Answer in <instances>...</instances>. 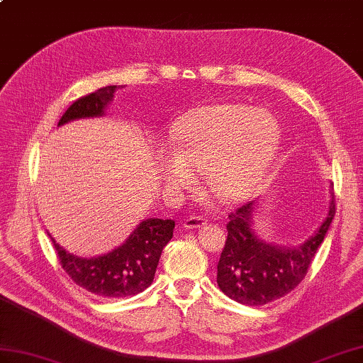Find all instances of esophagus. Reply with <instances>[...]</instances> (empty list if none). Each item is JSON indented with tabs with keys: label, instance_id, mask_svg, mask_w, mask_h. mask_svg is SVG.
I'll return each mask as SVG.
<instances>
[{
	"label": "esophagus",
	"instance_id": "esophagus-1",
	"mask_svg": "<svg viewBox=\"0 0 363 363\" xmlns=\"http://www.w3.org/2000/svg\"><path fill=\"white\" fill-rule=\"evenodd\" d=\"M206 223L205 217H200V216H192V217H188L186 220L183 222V226L186 229H194V228H200Z\"/></svg>",
	"mask_w": 363,
	"mask_h": 363
}]
</instances>
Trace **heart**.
Segmentation results:
<instances>
[{
	"mask_svg": "<svg viewBox=\"0 0 363 363\" xmlns=\"http://www.w3.org/2000/svg\"><path fill=\"white\" fill-rule=\"evenodd\" d=\"M280 143L271 113L240 103L201 106L177 120L171 152L163 158V182L172 192L196 184L205 169L206 186L226 201L250 196L267 172Z\"/></svg>",
	"mask_w": 363,
	"mask_h": 363,
	"instance_id": "heart-1",
	"label": "heart"
}]
</instances>
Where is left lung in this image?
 I'll return each mask as SVG.
<instances>
[{
	"label": "left lung",
	"mask_w": 363,
	"mask_h": 363,
	"mask_svg": "<svg viewBox=\"0 0 363 363\" xmlns=\"http://www.w3.org/2000/svg\"><path fill=\"white\" fill-rule=\"evenodd\" d=\"M254 201L243 203L228 216V237L217 264L218 288L238 303L267 305L298 286L311 267L335 214L334 192L330 212L313 237L296 248L260 240L251 229Z\"/></svg>",
	"instance_id": "8db88e82"
}]
</instances>
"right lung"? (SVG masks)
Returning a JSON list of instances; mask_svg holds the SVG:
<instances>
[{"label": "right lung", "mask_w": 363, "mask_h": 363, "mask_svg": "<svg viewBox=\"0 0 363 363\" xmlns=\"http://www.w3.org/2000/svg\"><path fill=\"white\" fill-rule=\"evenodd\" d=\"M123 87V86H121ZM120 86H106L84 95L69 106L60 125L77 118L103 115L113 92ZM175 222L163 218H147L112 252L94 259H82L67 252L52 238L61 267L78 286L95 297H128L145 291L152 284L160 255L172 238Z\"/></svg>", "instance_id": "add662e5"}]
</instances>
